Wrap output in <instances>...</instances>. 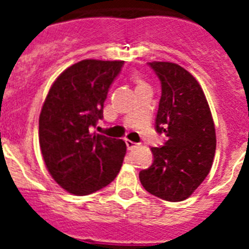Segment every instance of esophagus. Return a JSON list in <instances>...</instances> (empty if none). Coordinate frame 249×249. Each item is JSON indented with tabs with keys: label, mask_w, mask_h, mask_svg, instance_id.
<instances>
[{
	"label": "esophagus",
	"mask_w": 249,
	"mask_h": 249,
	"mask_svg": "<svg viewBox=\"0 0 249 249\" xmlns=\"http://www.w3.org/2000/svg\"><path fill=\"white\" fill-rule=\"evenodd\" d=\"M126 146L129 151H132V149H135L136 147H138V143H136V142H132V141H129V140H126Z\"/></svg>",
	"instance_id": "34e87169"
}]
</instances>
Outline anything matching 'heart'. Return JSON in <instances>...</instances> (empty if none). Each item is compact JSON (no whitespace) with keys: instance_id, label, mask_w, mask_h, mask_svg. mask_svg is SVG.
Returning <instances> with one entry per match:
<instances>
[{"instance_id":"b5f03b06","label":"heart","mask_w":249,"mask_h":249,"mask_svg":"<svg viewBox=\"0 0 249 249\" xmlns=\"http://www.w3.org/2000/svg\"><path fill=\"white\" fill-rule=\"evenodd\" d=\"M137 85H138V86H142V85H144V83H143V82H142V81L137 80Z\"/></svg>"}]
</instances>
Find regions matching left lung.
Returning <instances> with one entry per match:
<instances>
[{
    "label": "left lung",
    "instance_id": "obj_1",
    "mask_svg": "<svg viewBox=\"0 0 249 249\" xmlns=\"http://www.w3.org/2000/svg\"><path fill=\"white\" fill-rule=\"evenodd\" d=\"M160 81L162 94L156 131L166 135L164 146L152 147L153 163L140 172L144 190L158 198H188L210 173L215 152V129L201 86L183 67L149 62Z\"/></svg>",
    "mask_w": 249,
    "mask_h": 249
}]
</instances>
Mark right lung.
Masks as SVG:
<instances>
[{"label": "right lung", "mask_w": 249, "mask_h": 249, "mask_svg": "<svg viewBox=\"0 0 249 249\" xmlns=\"http://www.w3.org/2000/svg\"><path fill=\"white\" fill-rule=\"evenodd\" d=\"M124 61L83 59L57 77L39 114L38 138L48 172L63 190L91 195L113 181L126 155L122 140L91 133Z\"/></svg>", "instance_id": "add662e5"}]
</instances>
